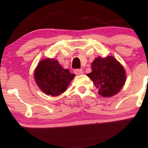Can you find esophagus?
Here are the masks:
<instances>
[{
    "label": "esophagus",
    "mask_w": 148,
    "mask_h": 148,
    "mask_svg": "<svg viewBox=\"0 0 148 148\" xmlns=\"http://www.w3.org/2000/svg\"><path fill=\"white\" fill-rule=\"evenodd\" d=\"M75 75H82L83 73V71L82 69H75L73 71Z\"/></svg>",
    "instance_id": "obj_1"
}]
</instances>
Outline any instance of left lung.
Masks as SVG:
<instances>
[{"mask_svg":"<svg viewBox=\"0 0 148 148\" xmlns=\"http://www.w3.org/2000/svg\"><path fill=\"white\" fill-rule=\"evenodd\" d=\"M92 72L87 75L104 97H112L122 89L126 80L124 68L112 56L97 57L92 63Z\"/></svg>","mask_w":148,"mask_h":148,"instance_id":"8db88e82","label":"left lung"}]
</instances>
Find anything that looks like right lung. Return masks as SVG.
<instances>
[{"mask_svg": "<svg viewBox=\"0 0 148 148\" xmlns=\"http://www.w3.org/2000/svg\"><path fill=\"white\" fill-rule=\"evenodd\" d=\"M75 74L64 69L58 61L47 58L40 61L34 72L38 86L46 95L58 96L65 92Z\"/></svg>", "mask_w": 148, "mask_h": 148, "instance_id": "1", "label": "right lung"}]
</instances>
